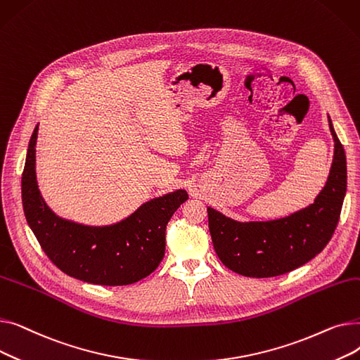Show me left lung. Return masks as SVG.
Returning <instances> with one entry per match:
<instances>
[{
	"mask_svg": "<svg viewBox=\"0 0 360 360\" xmlns=\"http://www.w3.org/2000/svg\"><path fill=\"white\" fill-rule=\"evenodd\" d=\"M328 125L334 139L331 170L323 191L307 209L277 220L247 223L207 209L214 251L226 267L247 277H274L304 266L326 248L347 188L345 148L330 117Z\"/></svg>",
	"mask_w": 360,
	"mask_h": 360,
	"instance_id": "obj_1",
	"label": "left lung"
}]
</instances>
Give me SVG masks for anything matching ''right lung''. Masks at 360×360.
Segmentation results:
<instances>
[{
    "mask_svg": "<svg viewBox=\"0 0 360 360\" xmlns=\"http://www.w3.org/2000/svg\"><path fill=\"white\" fill-rule=\"evenodd\" d=\"M37 125L30 137L22 176L26 220L44 252L63 273L102 286H125L153 273L165 255L166 224L188 200L176 190L144 202L109 226H84L56 216L36 182Z\"/></svg>",
    "mask_w": 360,
    "mask_h": 360,
    "instance_id": "obj_1",
    "label": "right lung"
}]
</instances>
